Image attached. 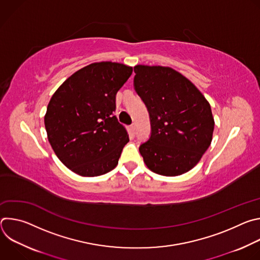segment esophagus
Segmentation results:
<instances>
[{"mask_svg":"<svg viewBox=\"0 0 260 260\" xmlns=\"http://www.w3.org/2000/svg\"><path fill=\"white\" fill-rule=\"evenodd\" d=\"M131 129H132L133 134H135V133H136V124H135V123H133V124L131 125Z\"/></svg>","mask_w":260,"mask_h":260,"instance_id":"obj_1","label":"esophagus"}]
</instances>
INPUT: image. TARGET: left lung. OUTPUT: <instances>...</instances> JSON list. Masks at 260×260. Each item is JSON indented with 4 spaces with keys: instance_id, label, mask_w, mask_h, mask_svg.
I'll return each instance as SVG.
<instances>
[{
    "instance_id": "8db88e82",
    "label": "left lung",
    "mask_w": 260,
    "mask_h": 260,
    "mask_svg": "<svg viewBox=\"0 0 260 260\" xmlns=\"http://www.w3.org/2000/svg\"><path fill=\"white\" fill-rule=\"evenodd\" d=\"M134 87L149 113L151 134L139 151L152 172L174 177L190 171L209 148L214 118L202 92L172 68L136 66Z\"/></svg>"
}]
</instances>
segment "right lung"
I'll return each instance as SVG.
<instances>
[{"label":"right lung","instance_id":"obj_1","mask_svg":"<svg viewBox=\"0 0 260 260\" xmlns=\"http://www.w3.org/2000/svg\"><path fill=\"white\" fill-rule=\"evenodd\" d=\"M132 73L122 63L94 62L74 73L52 95L44 118L48 141L72 172L95 177L117 166L129 139L114 116L116 93Z\"/></svg>","mask_w":260,"mask_h":260}]
</instances>
